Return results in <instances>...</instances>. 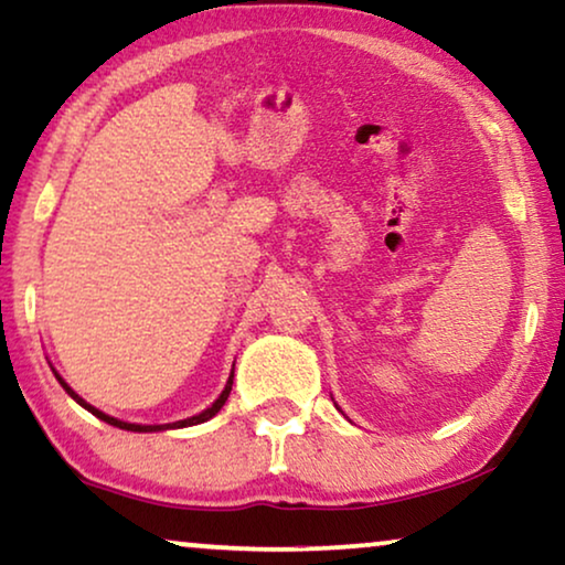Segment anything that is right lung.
I'll return each instance as SVG.
<instances>
[{"mask_svg":"<svg viewBox=\"0 0 565 565\" xmlns=\"http://www.w3.org/2000/svg\"><path fill=\"white\" fill-rule=\"evenodd\" d=\"M58 381H61V377H58ZM231 383H234V375H231V377H228L226 388H223V393H221V396H218V401H215V404H213L211 408H205V412H203V414L192 416V419H184V422L164 424V427H151V424H149V427H143V424H128V422L113 419V416H107V414H103V412H97V408H95V406H89V404H87V401H84V398H79V396H76V393H74L72 388H68V385H66L64 381H61V385H64V388H66V393H68V396H72V398L76 401V404H79V406H84V408H87V412H92V414H95V416H97V419H103V422H107V424H113V427L128 429V431H157V429H177V427H192V424L207 422V419H211V416H215V414H218V412H221V408H223V404H226V401H228V393H231Z\"/></svg>","mask_w":565,"mask_h":565,"instance_id":"right-lung-1","label":"right lung"}]
</instances>
